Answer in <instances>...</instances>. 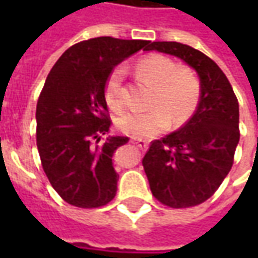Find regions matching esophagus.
<instances>
[{
	"instance_id": "esophagus-1",
	"label": "esophagus",
	"mask_w": 258,
	"mask_h": 258,
	"mask_svg": "<svg viewBox=\"0 0 258 258\" xmlns=\"http://www.w3.org/2000/svg\"><path fill=\"white\" fill-rule=\"evenodd\" d=\"M132 142H134L135 145H138V148H141L142 151H146L148 146H149V144H148L145 139H141V138H132Z\"/></svg>"
}]
</instances>
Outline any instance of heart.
I'll use <instances>...</instances> for the list:
<instances>
[{"instance_id": "heart-1", "label": "heart", "mask_w": 258, "mask_h": 258, "mask_svg": "<svg viewBox=\"0 0 258 258\" xmlns=\"http://www.w3.org/2000/svg\"><path fill=\"white\" fill-rule=\"evenodd\" d=\"M136 72L148 85L152 86L151 106L145 112H126L117 117V127L134 138H151L164 132L171 123L182 124L195 112L201 83L188 67H178L169 57L149 54L136 63ZM123 69L114 67L104 82V99L110 109L120 112L124 107Z\"/></svg>"}]
</instances>
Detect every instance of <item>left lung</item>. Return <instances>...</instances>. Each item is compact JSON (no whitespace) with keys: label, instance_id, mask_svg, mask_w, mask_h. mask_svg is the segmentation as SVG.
Here are the masks:
<instances>
[{"label":"left lung","instance_id":"left-lung-1","mask_svg":"<svg viewBox=\"0 0 258 258\" xmlns=\"http://www.w3.org/2000/svg\"><path fill=\"white\" fill-rule=\"evenodd\" d=\"M145 50L179 57L200 76L194 116L176 132L151 142L142 159L155 198L171 208L207 201L220 188L240 141L238 100L227 76L208 55L176 41H154Z\"/></svg>","mask_w":258,"mask_h":258}]
</instances>
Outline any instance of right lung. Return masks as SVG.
<instances>
[{
    "label": "right lung",
    "mask_w": 258,
    "mask_h": 258,
    "mask_svg": "<svg viewBox=\"0 0 258 258\" xmlns=\"http://www.w3.org/2000/svg\"><path fill=\"white\" fill-rule=\"evenodd\" d=\"M146 40L97 37L67 48L45 79L35 110L37 148L51 186L66 203L99 208L116 195L113 152L129 139L107 136V75Z\"/></svg>",
    "instance_id": "add662e5"
}]
</instances>
